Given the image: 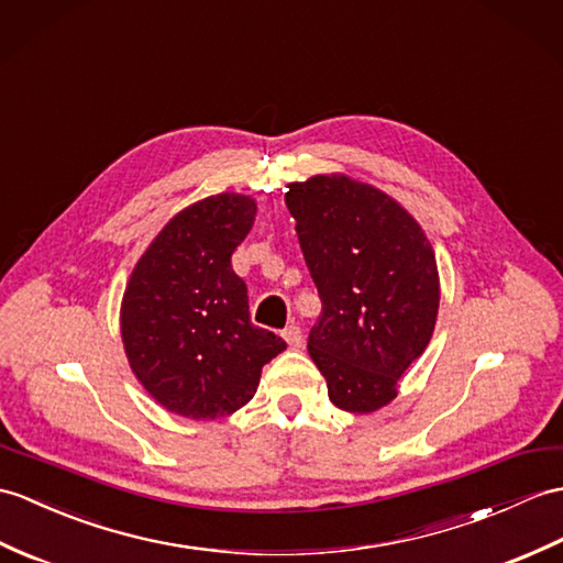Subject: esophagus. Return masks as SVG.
I'll use <instances>...</instances> for the list:
<instances>
[{
	"label": "esophagus",
	"mask_w": 563,
	"mask_h": 563,
	"mask_svg": "<svg viewBox=\"0 0 563 563\" xmlns=\"http://www.w3.org/2000/svg\"><path fill=\"white\" fill-rule=\"evenodd\" d=\"M283 338L287 341V345L290 347H302V341H305V335H302V329H299L297 323H292V325H287V329L283 331Z\"/></svg>",
	"instance_id": "esophagus-1"
}]
</instances>
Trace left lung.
I'll list each match as a JSON object with an SVG mask.
<instances>
[{"label":"left lung","mask_w":563,"mask_h":563,"mask_svg":"<svg viewBox=\"0 0 563 563\" xmlns=\"http://www.w3.org/2000/svg\"><path fill=\"white\" fill-rule=\"evenodd\" d=\"M285 203L321 299L309 355L347 412H374L422 355L439 311L431 244L390 196L341 175L295 181Z\"/></svg>","instance_id":"1"}]
</instances>
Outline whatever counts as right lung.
Masks as SVG:
<instances>
[{
  "label": "right lung",
  "mask_w": 563,
  "mask_h": 563,
  "mask_svg": "<svg viewBox=\"0 0 563 563\" xmlns=\"http://www.w3.org/2000/svg\"><path fill=\"white\" fill-rule=\"evenodd\" d=\"M250 196L218 194L167 222L129 278L122 341L143 388L189 420L232 415L256 394L264 364L285 350L250 319L232 252L254 225Z\"/></svg>",
  "instance_id": "1"
}]
</instances>
